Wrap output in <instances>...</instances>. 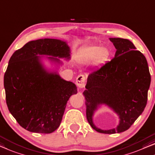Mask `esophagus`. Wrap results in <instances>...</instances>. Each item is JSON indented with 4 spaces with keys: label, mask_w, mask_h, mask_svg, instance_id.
<instances>
[{
    "label": "esophagus",
    "mask_w": 155,
    "mask_h": 155,
    "mask_svg": "<svg viewBox=\"0 0 155 155\" xmlns=\"http://www.w3.org/2000/svg\"><path fill=\"white\" fill-rule=\"evenodd\" d=\"M85 82H86V79L83 75H79L76 79V84L80 88H84L85 87Z\"/></svg>",
    "instance_id": "obj_1"
}]
</instances>
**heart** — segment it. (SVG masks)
<instances>
[{"instance_id":"obj_1","label":"heart","mask_w":155,"mask_h":155,"mask_svg":"<svg viewBox=\"0 0 155 155\" xmlns=\"http://www.w3.org/2000/svg\"><path fill=\"white\" fill-rule=\"evenodd\" d=\"M109 56V50L105 47L99 48L98 46L87 47L82 51L81 59L84 61H90L95 59L96 63L104 62Z\"/></svg>"}]
</instances>
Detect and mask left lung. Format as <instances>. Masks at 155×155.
Here are the masks:
<instances>
[{"instance_id":"1","label":"left lung","mask_w":155,"mask_h":155,"mask_svg":"<svg viewBox=\"0 0 155 155\" xmlns=\"http://www.w3.org/2000/svg\"><path fill=\"white\" fill-rule=\"evenodd\" d=\"M116 48L110 61L89 73L84 94L87 119L96 131L113 134L127 131L144 110L151 77L145 56L129 40L110 38ZM110 107L120 117L116 129L101 130L93 124L92 116L98 105Z\"/></svg>"}]
</instances>
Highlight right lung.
<instances>
[{
	"label": "right lung",
	"instance_id": "obj_1",
	"mask_svg": "<svg viewBox=\"0 0 155 155\" xmlns=\"http://www.w3.org/2000/svg\"><path fill=\"white\" fill-rule=\"evenodd\" d=\"M38 55L51 61L70 58L66 42L45 38L33 40L15 51L4 75L6 104L20 126L31 132L50 134L59 127L67 101L77 93L74 83L48 73Z\"/></svg>",
	"mask_w": 155,
	"mask_h": 155
}]
</instances>
